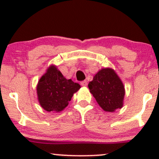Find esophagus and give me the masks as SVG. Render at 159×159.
I'll list each match as a JSON object with an SVG mask.
<instances>
[{"instance_id":"obj_1","label":"esophagus","mask_w":159,"mask_h":159,"mask_svg":"<svg viewBox=\"0 0 159 159\" xmlns=\"http://www.w3.org/2000/svg\"><path fill=\"white\" fill-rule=\"evenodd\" d=\"M81 85L82 87H86L87 85V81H83L81 82Z\"/></svg>"}]
</instances>
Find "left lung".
<instances>
[{
  "instance_id": "obj_1",
  "label": "left lung",
  "mask_w": 159,
  "mask_h": 159,
  "mask_svg": "<svg viewBox=\"0 0 159 159\" xmlns=\"http://www.w3.org/2000/svg\"><path fill=\"white\" fill-rule=\"evenodd\" d=\"M90 92L100 107L106 112H114L123 106L125 87L113 69L103 68L88 84Z\"/></svg>"
}]
</instances>
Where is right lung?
I'll use <instances>...</instances> for the list:
<instances>
[{"label": "right lung", "mask_w": 159, "mask_h": 159, "mask_svg": "<svg viewBox=\"0 0 159 159\" xmlns=\"http://www.w3.org/2000/svg\"><path fill=\"white\" fill-rule=\"evenodd\" d=\"M80 88L79 84L66 79L57 66L52 64L38 81V101L45 111L61 112L66 107L74 93Z\"/></svg>", "instance_id": "right-lung-1"}]
</instances>
